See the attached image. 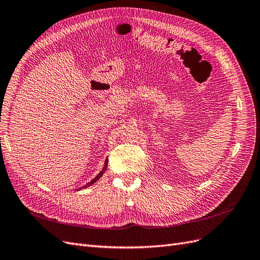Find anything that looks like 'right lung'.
Wrapping results in <instances>:
<instances>
[{
  "label": "right lung",
  "instance_id": "1",
  "mask_svg": "<svg viewBox=\"0 0 260 260\" xmlns=\"http://www.w3.org/2000/svg\"><path fill=\"white\" fill-rule=\"evenodd\" d=\"M107 165H108V158H106L105 159V162H104V167H103V169H102V171L100 172V174L95 177V178H94L93 180H91L90 181V182L89 183H86L85 185H83V186H81V187H79V188H78V191H80V190H82V188H85V187H89L90 185H92L93 183H95L96 182V181L102 177V176H103V174H104V172L106 171V169H107Z\"/></svg>",
  "mask_w": 260,
  "mask_h": 260
}]
</instances>
